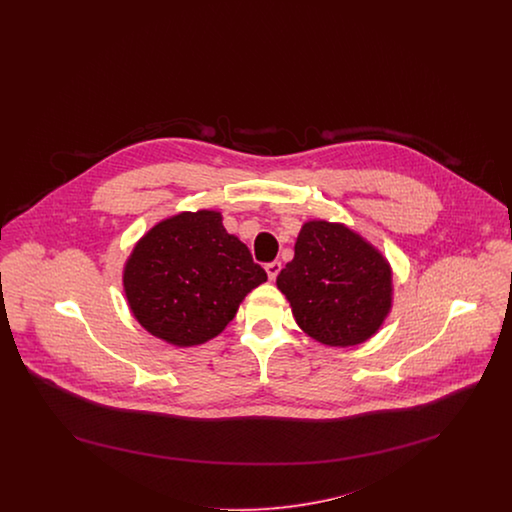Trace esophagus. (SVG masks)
<instances>
[{"label": "esophagus", "instance_id": "34e87169", "mask_svg": "<svg viewBox=\"0 0 512 512\" xmlns=\"http://www.w3.org/2000/svg\"><path fill=\"white\" fill-rule=\"evenodd\" d=\"M265 270H267L268 280H274L280 274V270H282V263L280 261H272V263H268Z\"/></svg>", "mask_w": 512, "mask_h": 512}]
</instances>
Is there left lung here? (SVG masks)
<instances>
[{"label":"left lung","mask_w":512,"mask_h":512,"mask_svg":"<svg viewBox=\"0 0 512 512\" xmlns=\"http://www.w3.org/2000/svg\"><path fill=\"white\" fill-rule=\"evenodd\" d=\"M276 286L290 301L297 326L330 347L372 338L393 305L388 259L341 222L307 220Z\"/></svg>","instance_id":"obj_1"}]
</instances>
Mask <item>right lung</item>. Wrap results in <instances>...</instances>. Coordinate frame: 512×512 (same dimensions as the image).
Returning a JSON list of instances; mask_svg holds the SVG:
<instances>
[{
    "label": "right lung",
    "instance_id": "1",
    "mask_svg": "<svg viewBox=\"0 0 512 512\" xmlns=\"http://www.w3.org/2000/svg\"><path fill=\"white\" fill-rule=\"evenodd\" d=\"M267 282L219 211H184L157 222L134 245L122 288L134 318L176 347L217 338L245 295Z\"/></svg>",
    "mask_w": 512,
    "mask_h": 512
}]
</instances>
